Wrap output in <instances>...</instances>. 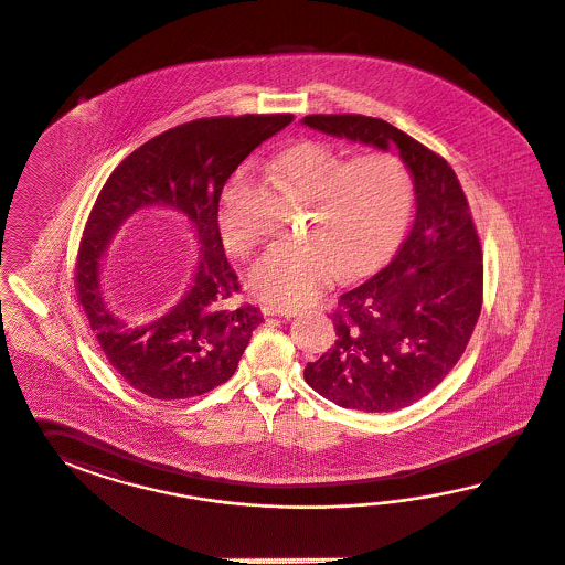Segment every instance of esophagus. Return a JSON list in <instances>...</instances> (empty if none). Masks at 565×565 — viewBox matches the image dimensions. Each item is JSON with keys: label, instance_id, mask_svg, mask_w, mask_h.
Here are the masks:
<instances>
[{"label": "esophagus", "instance_id": "obj_1", "mask_svg": "<svg viewBox=\"0 0 565 565\" xmlns=\"http://www.w3.org/2000/svg\"><path fill=\"white\" fill-rule=\"evenodd\" d=\"M260 310H263L265 317H286L288 319V317L300 315L298 308L275 307V305H263Z\"/></svg>", "mask_w": 565, "mask_h": 565}]
</instances>
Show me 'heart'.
Masks as SVG:
<instances>
[{
    "label": "heart",
    "mask_w": 565,
    "mask_h": 565,
    "mask_svg": "<svg viewBox=\"0 0 565 565\" xmlns=\"http://www.w3.org/2000/svg\"><path fill=\"white\" fill-rule=\"evenodd\" d=\"M269 168L298 196H308L307 238L277 242L255 260L248 284L258 298L279 307L315 300L340 275L375 271L394 253L412 209V178L394 153L371 151L343 161L319 140L279 151ZM242 175L223 194L217 225L230 253L242 255L253 238L234 217L232 199Z\"/></svg>",
    "instance_id": "heart-1"
}]
</instances>
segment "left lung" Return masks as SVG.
I'll return each mask as SVG.
<instances>
[{
    "mask_svg": "<svg viewBox=\"0 0 565 565\" xmlns=\"http://www.w3.org/2000/svg\"><path fill=\"white\" fill-rule=\"evenodd\" d=\"M331 137L395 147L416 194L411 232L392 263L340 296L335 345L308 362L305 381L360 412L406 408L433 392L468 345L482 307V250L456 171L444 157L366 116H307Z\"/></svg>",
    "mask_w": 565,
    "mask_h": 565,
    "instance_id": "1",
    "label": "left lung"
}]
</instances>
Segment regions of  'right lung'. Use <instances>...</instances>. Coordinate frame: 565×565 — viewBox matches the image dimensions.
I'll use <instances>...</instances> for the list:
<instances>
[{"mask_svg": "<svg viewBox=\"0 0 565 565\" xmlns=\"http://www.w3.org/2000/svg\"><path fill=\"white\" fill-rule=\"evenodd\" d=\"M291 120L277 114L189 121L138 147L107 178L78 248L76 294L105 359L140 394L186 399L236 373L263 315L250 305L225 307L239 284L223 253L220 196L239 163ZM145 207L178 212L200 248L183 300L157 318L116 306L100 279L108 239Z\"/></svg>", "mask_w": 565, "mask_h": 565, "instance_id": "1", "label": "right lung"}]
</instances>
